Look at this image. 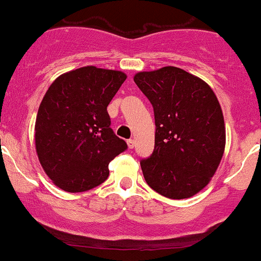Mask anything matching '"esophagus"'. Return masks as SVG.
Here are the masks:
<instances>
[{
  "mask_svg": "<svg viewBox=\"0 0 261 261\" xmlns=\"http://www.w3.org/2000/svg\"><path fill=\"white\" fill-rule=\"evenodd\" d=\"M127 144H128V148H129V149H133L134 144H136V142H134V139H128Z\"/></svg>",
  "mask_w": 261,
  "mask_h": 261,
  "instance_id": "34e87169",
  "label": "esophagus"
}]
</instances>
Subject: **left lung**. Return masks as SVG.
I'll list each match as a JSON object with an SVG mask.
<instances>
[{
	"mask_svg": "<svg viewBox=\"0 0 261 261\" xmlns=\"http://www.w3.org/2000/svg\"><path fill=\"white\" fill-rule=\"evenodd\" d=\"M134 82L155 119L154 150L141 161L145 181L163 197H193L208 186L225 149L219 100L203 80L178 67L139 72Z\"/></svg>",
	"mask_w": 261,
	"mask_h": 261,
	"instance_id": "8db88e82",
	"label": "left lung"
}]
</instances>
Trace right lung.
Segmentation results:
<instances>
[{
    "instance_id": "obj_1",
    "label": "right lung",
    "mask_w": 261,
    "mask_h": 261,
    "mask_svg": "<svg viewBox=\"0 0 261 261\" xmlns=\"http://www.w3.org/2000/svg\"><path fill=\"white\" fill-rule=\"evenodd\" d=\"M125 78L120 71L87 66L61 74L47 89L36 118V152L61 189L98 187L108 178L109 162L127 149L107 112Z\"/></svg>"
}]
</instances>
